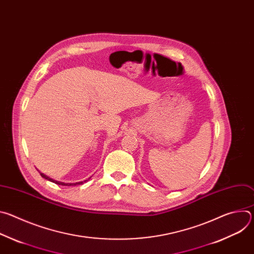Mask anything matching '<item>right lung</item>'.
Instances as JSON below:
<instances>
[{
  "instance_id": "1",
  "label": "right lung",
  "mask_w": 254,
  "mask_h": 254,
  "mask_svg": "<svg viewBox=\"0 0 254 254\" xmlns=\"http://www.w3.org/2000/svg\"><path fill=\"white\" fill-rule=\"evenodd\" d=\"M39 173H40V175H41V177H42V178H44V179H46V180L50 181V182H53V183H55V184H57V185H61V186H76V185H81V184L85 183L86 181H88V180L91 178V177H89L87 180L82 181V182H76V183H64V182H59V181H55V180H53V179L49 178L48 176L44 175V174H43V173H41V172H39Z\"/></svg>"
}]
</instances>
